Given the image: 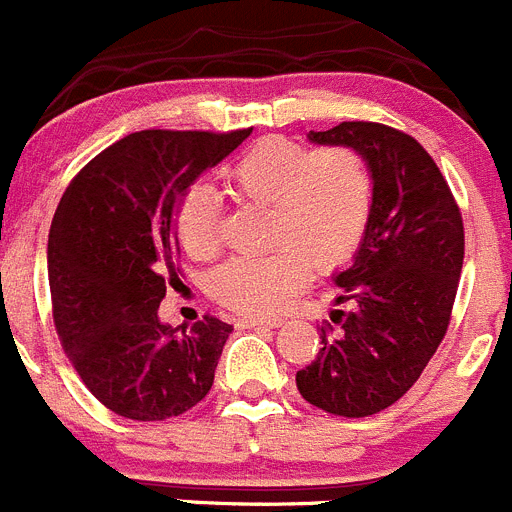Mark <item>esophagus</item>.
I'll return each mask as SVG.
<instances>
[{
  "mask_svg": "<svg viewBox=\"0 0 512 512\" xmlns=\"http://www.w3.org/2000/svg\"><path fill=\"white\" fill-rule=\"evenodd\" d=\"M240 328H278L280 321H267V318H242L237 321Z\"/></svg>",
  "mask_w": 512,
  "mask_h": 512,
  "instance_id": "34e87169",
  "label": "esophagus"
}]
</instances>
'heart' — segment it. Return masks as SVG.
<instances>
[{"label": "heart", "instance_id": "1", "mask_svg": "<svg viewBox=\"0 0 512 512\" xmlns=\"http://www.w3.org/2000/svg\"><path fill=\"white\" fill-rule=\"evenodd\" d=\"M224 184L240 204L267 207L262 257H232L209 275V293L242 315H275L305 288L310 265L331 272L364 242L374 207V179L356 148H310L265 138L224 169ZM181 247L209 257L219 245V199L191 186L176 212Z\"/></svg>", "mask_w": 512, "mask_h": 512}]
</instances>
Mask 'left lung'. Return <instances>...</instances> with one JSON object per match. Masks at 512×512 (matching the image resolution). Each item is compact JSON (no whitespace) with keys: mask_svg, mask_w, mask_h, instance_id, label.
Segmentation results:
<instances>
[{"mask_svg":"<svg viewBox=\"0 0 512 512\" xmlns=\"http://www.w3.org/2000/svg\"><path fill=\"white\" fill-rule=\"evenodd\" d=\"M318 146L356 148L374 179V207L353 262L333 275L341 328L295 374L305 401L338 417L391 407L422 376L450 326L465 257L462 214L432 156L407 133L348 121L310 131Z\"/></svg>","mask_w":512,"mask_h":512,"instance_id":"8db88e82","label":"left lung"}]
</instances>
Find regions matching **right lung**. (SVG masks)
Masks as SVG:
<instances>
[{"label":"right lung","instance_id":"add662e5","mask_svg":"<svg viewBox=\"0 0 512 512\" xmlns=\"http://www.w3.org/2000/svg\"><path fill=\"white\" fill-rule=\"evenodd\" d=\"M250 133H131L57 204L47 240L57 336L90 394L121 417H179L212 389L232 326L204 315L179 331L161 323L159 305L166 272L176 275L181 197Z\"/></svg>","mask_w":512,"mask_h":512}]
</instances>
